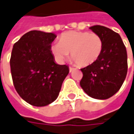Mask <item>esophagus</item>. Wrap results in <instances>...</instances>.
I'll return each mask as SVG.
<instances>
[{
  "mask_svg": "<svg viewBox=\"0 0 134 134\" xmlns=\"http://www.w3.org/2000/svg\"><path fill=\"white\" fill-rule=\"evenodd\" d=\"M69 70H70V72L71 73L72 71H73V68L72 67H69Z\"/></svg>",
  "mask_w": 134,
  "mask_h": 134,
  "instance_id": "1",
  "label": "esophagus"
}]
</instances>
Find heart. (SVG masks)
Returning <instances> with one entry per match:
<instances>
[{"instance_id": "1", "label": "heart", "mask_w": 134, "mask_h": 134, "mask_svg": "<svg viewBox=\"0 0 134 134\" xmlns=\"http://www.w3.org/2000/svg\"><path fill=\"white\" fill-rule=\"evenodd\" d=\"M103 47V40L96 33L69 31L52 44L51 51L58 61H63L70 53L71 60L78 66L87 67L99 59Z\"/></svg>"}]
</instances>
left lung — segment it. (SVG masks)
Here are the masks:
<instances>
[{"mask_svg":"<svg viewBox=\"0 0 134 134\" xmlns=\"http://www.w3.org/2000/svg\"><path fill=\"white\" fill-rule=\"evenodd\" d=\"M90 29L101 37L103 47L99 59L82 68L80 85L91 97L106 100L119 90L127 73V55L125 44L119 34L101 25Z\"/></svg>","mask_w":134,"mask_h":134,"instance_id":"left-lung-1","label":"left lung"}]
</instances>
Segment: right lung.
<instances>
[{
	"mask_svg": "<svg viewBox=\"0 0 134 134\" xmlns=\"http://www.w3.org/2000/svg\"><path fill=\"white\" fill-rule=\"evenodd\" d=\"M53 33L31 31L13 46L10 69L15 88L29 104L45 107L55 101L69 73L67 65L55 62L51 44Z\"/></svg>",
	"mask_w": 134,
	"mask_h": 134,
	"instance_id": "add662e5",
	"label": "right lung"
}]
</instances>
